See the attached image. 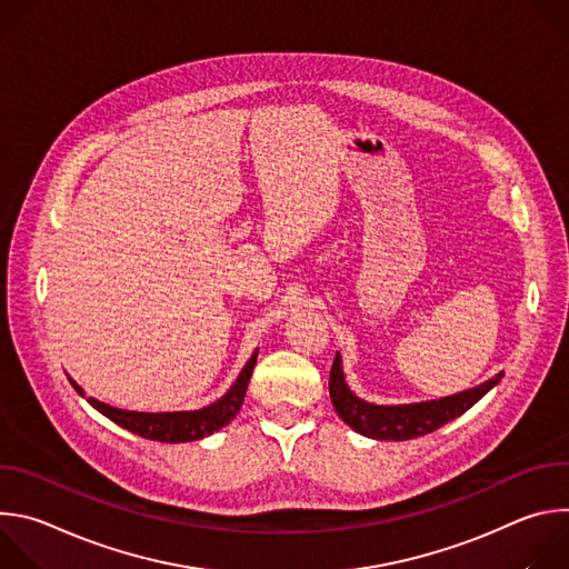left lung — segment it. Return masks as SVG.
I'll use <instances>...</instances> for the list:
<instances>
[{
	"mask_svg": "<svg viewBox=\"0 0 569 569\" xmlns=\"http://www.w3.org/2000/svg\"><path fill=\"white\" fill-rule=\"evenodd\" d=\"M500 378L502 373L486 380L479 387H472L468 391H461L448 398L387 408V405H371L360 400L347 387L345 373H342V360L338 353L331 367L329 393L340 419L356 432L371 439H380V441H408V439L430 435L441 426H446L448 421H455L457 417H461L483 393H489L500 382Z\"/></svg>",
	"mask_w": 569,
	"mask_h": 569,
	"instance_id": "left-lung-1",
	"label": "left lung"
}]
</instances>
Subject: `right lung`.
Instances as JSON below:
<instances>
[{
    "label": "right lung",
    "instance_id": "1",
    "mask_svg": "<svg viewBox=\"0 0 569 569\" xmlns=\"http://www.w3.org/2000/svg\"><path fill=\"white\" fill-rule=\"evenodd\" d=\"M257 353L250 358V362L246 365V369L240 371V376L236 378V382L231 385V389L216 400L209 408L196 410V412H164V415H148V412H128V410H119L112 408V405H106L97 398H88V402L92 405L94 410H99L103 417H108L110 421H114L117 426L126 428L128 432H134L143 439L150 441H161V443H182V441H196L202 437L213 435L216 430L224 428L240 410L242 398H246L248 391V382L252 378L254 365H257ZM69 382L73 385V389L78 393H83L71 378Z\"/></svg>",
    "mask_w": 569,
    "mask_h": 569
}]
</instances>
